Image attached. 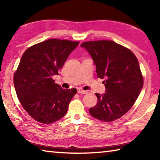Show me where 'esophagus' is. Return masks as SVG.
Returning a JSON list of instances; mask_svg holds the SVG:
<instances>
[{
  "instance_id": "obj_1",
  "label": "esophagus",
  "mask_w": 160,
  "mask_h": 160,
  "mask_svg": "<svg viewBox=\"0 0 160 160\" xmlns=\"http://www.w3.org/2000/svg\"><path fill=\"white\" fill-rule=\"evenodd\" d=\"M88 91L82 90H81V89H78V93H79V94H88Z\"/></svg>"
}]
</instances>
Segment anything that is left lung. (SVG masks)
I'll return each mask as SVG.
<instances>
[{
  "mask_svg": "<svg viewBox=\"0 0 160 160\" xmlns=\"http://www.w3.org/2000/svg\"><path fill=\"white\" fill-rule=\"evenodd\" d=\"M80 47L90 53L97 77L104 79L106 88L104 94L96 93L97 103L90 113L105 122L121 118L133 106L143 87L136 56L128 48L108 40L85 42Z\"/></svg>",
  "mask_w": 160,
  "mask_h": 160,
  "instance_id": "left-lung-1",
  "label": "left lung"
}]
</instances>
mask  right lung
Listing matches in <instances>:
<instances>
[{
	"label": "right lung",
	"instance_id": "obj_1",
	"mask_svg": "<svg viewBox=\"0 0 160 160\" xmlns=\"http://www.w3.org/2000/svg\"><path fill=\"white\" fill-rule=\"evenodd\" d=\"M79 42L48 39L28 48L14 75L19 101L28 114L39 123L50 124L66 115L75 88L63 89L54 83L70 53Z\"/></svg>",
	"mask_w": 160,
	"mask_h": 160
}]
</instances>
